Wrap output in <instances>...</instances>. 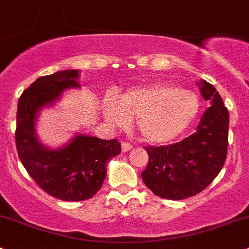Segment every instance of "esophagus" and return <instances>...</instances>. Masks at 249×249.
Returning <instances> with one entry per match:
<instances>
[{
  "label": "esophagus",
  "instance_id": "obj_1",
  "mask_svg": "<svg viewBox=\"0 0 249 249\" xmlns=\"http://www.w3.org/2000/svg\"><path fill=\"white\" fill-rule=\"evenodd\" d=\"M121 148H122V151H124V152H128V151L132 150L133 146L130 145V143H128V142H121Z\"/></svg>",
  "mask_w": 249,
  "mask_h": 249
}]
</instances>
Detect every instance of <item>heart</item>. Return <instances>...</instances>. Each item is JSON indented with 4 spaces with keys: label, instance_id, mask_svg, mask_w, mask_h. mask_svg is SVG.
I'll return each mask as SVG.
<instances>
[{
    "label": "heart",
    "instance_id": "1",
    "mask_svg": "<svg viewBox=\"0 0 249 249\" xmlns=\"http://www.w3.org/2000/svg\"><path fill=\"white\" fill-rule=\"evenodd\" d=\"M198 112L196 94L170 83L134 87L125 91L120 99L110 93L102 102V114L109 125L124 128L137 119L142 140L152 145L178 139Z\"/></svg>",
    "mask_w": 249,
    "mask_h": 249
}]
</instances>
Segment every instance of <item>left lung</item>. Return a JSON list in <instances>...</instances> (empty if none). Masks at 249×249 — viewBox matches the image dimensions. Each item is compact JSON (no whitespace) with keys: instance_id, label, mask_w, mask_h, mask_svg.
Masks as SVG:
<instances>
[{"instance_id":"left-lung-1","label":"left lung","mask_w":249,"mask_h":249,"mask_svg":"<svg viewBox=\"0 0 249 249\" xmlns=\"http://www.w3.org/2000/svg\"><path fill=\"white\" fill-rule=\"evenodd\" d=\"M196 84L202 98L211 104L202 114L196 132L178 143L145 148L148 164L142 178L160 198L182 200L204 191L227 158L229 112L216 87L205 80Z\"/></svg>"}]
</instances>
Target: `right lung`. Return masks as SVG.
<instances>
[{
	"label": "right lung",
	"instance_id": "right-lung-1",
	"mask_svg": "<svg viewBox=\"0 0 249 249\" xmlns=\"http://www.w3.org/2000/svg\"><path fill=\"white\" fill-rule=\"evenodd\" d=\"M79 69L42 76L18 102L15 142L20 160L40 188L65 201L92 198L103 184L109 160L121 152L116 139L103 140L81 133L57 148L40 142L36 128L40 111L55 106L66 89H79Z\"/></svg>",
	"mask_w": 249,
	"mask_h": 249
}]
</instances>
